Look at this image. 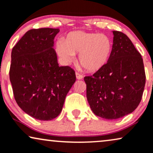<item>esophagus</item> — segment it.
Instances as JSON below:
<instances>
[{
  "label": "esophagus",
  "instance_id": "1",
  "mask_svg": "<svg viewBox=\"0 0 153 153\" xmlns=\"http://www.w3.org/2000/svg\"><path fill=\"white\" fill-rule=\"evenodd\" d=\"M76 77L77 79H79V80H81V79H83V75H81V74H79L78 72H76Z\"/></svg>",
  "mask_w": 153,
  "mask_h": 153
}]
</instances>
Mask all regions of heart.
<instances>
[{
	"label": "heart",
	"instance_id": "heart-1",
	"mask_svg": "<svg viewBox=\"0 0 153 153\" xmlns=\"http://www.w3.org/2000/svg\"><path fill=\"white\" fill-rule=\"evenodd\" d=\"M112 49V41L105 33H87L76 31L69 33L65 41L57 43L56 50L65 62L74 60V55H79L81 66L88 72H95L108 62Z\"/></svg>",
	"mask_w": 153,
	"mask_h": 153
}]
</instances>
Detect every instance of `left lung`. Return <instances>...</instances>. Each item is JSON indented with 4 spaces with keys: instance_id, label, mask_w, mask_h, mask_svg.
Here are the masks:
<instances>
[{
    "instance_id": "left-lung-1",
    "label": "left lung",
    "mask_w": 153,
    "mask_h": 153,
    "mask_svg": "<svg viewBox=\"0 0 153 153\" xmlns=\"http://www.w3.org/2000/svg\"><path fill=\"white\" fill-rule=\"evenodd\" d=\"M108 62L93 76H85L86 97L93 112L106 120H117L137 108L146 84L143 58L124 33L113 31Z\"/></svg>"
}]
</instances>
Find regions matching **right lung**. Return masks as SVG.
<instances>
[{"instance_id": "1", "label": "right lung", "mask_w": 153, "mask_h": 153, "mask_svg": "<svg viewBox=\"0 0 153 153\" xmlns=\"http://www.w3.org/2000/svg\"><path fill=\"white\" fill-rule=\"evenodd\" d=\"M59 29L27 31L11 53L10 80L19 108L33 118L52 120L60 114L76 81L74 69L59 67L54 46Z\"/></svg>"}]
</instances>
